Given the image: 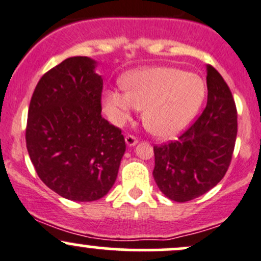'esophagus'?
<instances>
[{"instance_id":"obj_1","label":"esophagus","mask_w":261,"mask_h":261,"mask_svg":"<svg viewBox=\"0 0 261 261\" xmlns=\"http://www.w3.org/2000/svg\"><path fill=\"white\" fill-rule=\"evenodd\" d=\"M125 141H126V145H127V146H135L139 140H137V137H135V136L127 135L125 137Z\"/></svg>"}]
</instances>
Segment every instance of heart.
I'll use <instances>...</instances> for the list:
<instances>
[{"mask_svg": "<svg viewBox=\"0 0 261 261\" xmlns=\"http://www.w3.org/2000/svg\"><path fill=\"white\" fill-rule=\"evenodd\" d=\"M121 85L125 91L107 90L102 98L111 121L122 124L134 109L144 108V126L161 139L178 135L190 124L205 94L198 75L167 67L133 71L122 78Z\"/></svg>", "mask_w": 261, "mask_h": 261, "instance_id": "b5f03b06", "label": "heart"}]
</instances>
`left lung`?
I'll list each match as a JSON object with an SVG mask.
<instances>
[{
  "label": "left lung",
  "mask_w": 261,
  "mask_h": 261,
  "mask_svg": "<svg viewBox=\"0 0 261 261\" xmlns=\"http://www.w3.org/2000/svg\"><path fill=\"white\" fill-rule=\"evenodd\" d=\"M207 107L177 141L153 146V178L174 202L207 193L224 177L236 146L237 108L227 83L207 65Z\"/></svg>",
  "instance_id": "8db88e82"
}]
</instances>
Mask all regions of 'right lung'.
Wrapping results in <instances>:
<instances>
[{"label": "right lung", "mask_w": 261, "mask_h": 261, "mask_svg": "<svg viewBox=\"0 0 261 261\" xmlns=\"http://www.w3.org/2000/svg\"><path fill=\"white\" fill-rule=\"evenodd\" d=\"M96 62L70 57L39 79L30 102L25 144L36 172L64 198H102L116 181L126 145L101 116Z\"/></svg>", "instance_id": "add662e5"}]
</instances>
